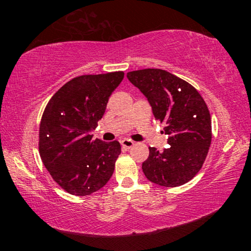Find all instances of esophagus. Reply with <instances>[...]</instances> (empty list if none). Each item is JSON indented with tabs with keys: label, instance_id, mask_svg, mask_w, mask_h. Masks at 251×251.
<instances>
[{
	"label": "esophagus",
	"instance_id": "34e87169",
	"mask_svg": "<svg viewBox=\"0 0 251 251\" xmlns=\"http://www.w3.org/2000/svg\"><path fill=\"white\" fill-rule=\"evenodd\" d=\"M121 144H122L123 147L127 148V150H129L130 147H133L135 145V143L133 141H130V139H123Z\"/></svg>",
	"mask_w": 251,
	"mask_h": 251
}]
</instances>
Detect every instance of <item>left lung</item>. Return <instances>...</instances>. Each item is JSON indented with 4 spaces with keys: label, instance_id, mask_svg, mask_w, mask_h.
<instances>
[{
    "label": "left lung",
    "instance_id": "1",
    "mask_svg": "<svg viewBox=\"0 0 251 251\" xmlns=\"http://www.w3.org/2000/svg\"><path fill=\"white\" fill-rule=\"evenodd\" d=\"M127 78L146 97L168 135V148L159 151L150 147L142 165L146 178L165 187L186 184L201 171L211 143V118L205 100L189 83L164 70L128 72Z\"/></svg>",
    "mask_w": 251,
    "mask_h": 251
}]
</instances>
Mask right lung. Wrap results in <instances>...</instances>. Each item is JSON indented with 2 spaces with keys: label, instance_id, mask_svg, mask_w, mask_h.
I'll use <instances>...</instances> for the list:
<instances>
[{
  "label": "right lung",
  "instance_id": "obj_1",
  "mask_svg": "<svg viewBox=\"0 0 251 251\" xmlns=\"http://www.w3.org/2000/svg\"><path fill=\"white\" fill-rule=\"evenodd\" d=\"M123 78V72L78 76L63 85L46 105L40 125V155L53 179L69 194L87 196L113 175L120 143L93 139L91 131Z\"/></svg>",
  "mask_w": 251,
  "mask_h": 251
}]
</instances>
